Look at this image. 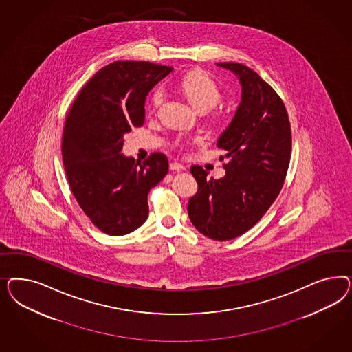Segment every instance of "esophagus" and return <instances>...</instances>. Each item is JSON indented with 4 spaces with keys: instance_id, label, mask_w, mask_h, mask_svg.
Returning a JSON list of instances; mask_svg holds the SVG:
<instances>
[{
    "instance_id": "1",
    "label": "esophagus",
    "mask_w": 352,
    "mask_h": 352,
    "mask_svg": "<svg viewBox=\"0 0 352 352\" xmlns=\"http://www.w3.org/2000/svg\"><path fill=\"white\" fill-rule=\"evenodd\" d=\"M186 168H184V165H182L179 162H177V161H174V162H170V170L173 171H182L184 170Z\"/></svg>"
}]
</instances>
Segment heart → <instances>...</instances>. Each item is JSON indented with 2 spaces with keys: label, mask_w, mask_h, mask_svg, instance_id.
I'll return each mask as SVG.
<instances>
[{
  "label": "heart",
  "mask_w": 352,
  "mask_h": 352,
  "mask_svg": "<svg viewBox=\"0 0 352 352\" xmlns=\"http://www.w3.org/2000/svg\"><path fill=\"white\" fill-rule=\"evenodd\" d=\"M181 90L187 96L192 106L200 111H209L222 102L223 94L219 86L215 84L210 76L204 72H191L184 76L181 81ZM164 99V90L156 89L151 98V108L157 109ZM199 138H181L177 140V144L182 148H187L195 143H199Z\"/></svg>",
  "instance_id": "obj_1"
}]
</instances>
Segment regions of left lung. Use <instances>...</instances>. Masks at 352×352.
<instances>
[{"label":"left lung","instance_id":"obj_1","mask_svg":"<svg viewBox=\"0 0 352 352\" xmlns=\"http://www.w3.org/2000/svg\"><path fill=\"white\" fill-rule=\"evenodd\" d=\"M217 65L237 76L241 102L217 142L230 159L223 178L191 168L199 190L188 201V215L204 236L226 241L245 234L276 200L290 162L292 131L281 98L261 76L244 64Z\"/></svg>","mask_w":352,"mask_h":352}]
</instances>
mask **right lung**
I'll use <instances>...</instances> for the list:
<instances>
[{
  "instance_id": "1",
  "label": "right lung",
  "mask_w": 352,
  "mask_h": 352,
  "mask_svg": "<svg viewBox=\"0 0 352 352\" xmlns=\"http://www.w3.org/2000/svg\"><path fill=\"white\" fill-rule=\"evenodd\" d=\"M173 67L118 60L99 69L71 107L62 156L76 201L102 232L122 236L148 218L147 196L168 174V157L153 152L142 164L121 153L124 135L144 122L149 90Z\"/></svg>"
}]
</instances>
